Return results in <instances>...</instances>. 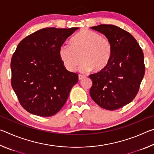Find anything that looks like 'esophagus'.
<instances>
[{
    "instance_id": "obj_1",
    "label": "esophagus",
    "mask_w": 154,
    "mask_h": 154,
    "mask_svg": "<svg viewBox=\"0 0 154 154\" xmlns=\"http://www.w3.org/2000/svg\"><path fill=\"white\" fill-rule=\"evenodd\" d=\"M85 77L84 75H79V80H82V79Z\"/></svg>"
}]
</instances>
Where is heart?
<instances>
[{
  "label": "heart",
  "mask_w": 154,
  "mask_h": 154,
  "mask_svg": "<svg viewBox=\"0 0 154 154\" xmlns=\"http://www.w3.org/2000/svg\"><path fill=\"white\" fill-rule=\"evenodd\" d=\"M112 54L111 41L105 36L90 30H83L71 40V45L64 44L59 49V56L66 69L75 71L81 61L82 72L100 71L107 66Z\"/></svg>",
  "instance_id": "b5f03b06"
}]
</instances>
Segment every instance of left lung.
<instances>
[{"label": "left lung", "mask_w": 154, "mask_h": 154, "mask_svg": "<svg viewBox=\"0 0 154 154\" xmlns=\"http://www.w3.org/2000/svg\"><path fill=\"white\" fill-rule=\"evenodd\" d=\"M91 28L111 41L112 54L105 69L89 75L92 81L90 94L100 107L116 110L130 103L139 92L145 71L143 52L133 36L116 26Z\"/></svg>", "instance_id": "1"}]
</instances>
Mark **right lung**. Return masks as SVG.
<instances>
[{
	"instance_id": "1",
	"label": "right lung",
	"mask_w": 154,
	"mask_h": 154,
	"mask_svg": "<svg viewBox=\"0 0 154 154\" xmlns=\"http://www.w3.org/2000/svg\"><path fill=\"white\" fill-rule=\"evenodd\" d=\"M79 28H43L18 44L11 61V85L30 113L49 117L66 103L78 75L67 71L59 49Z\"/></svg>"
}]
</instances>
